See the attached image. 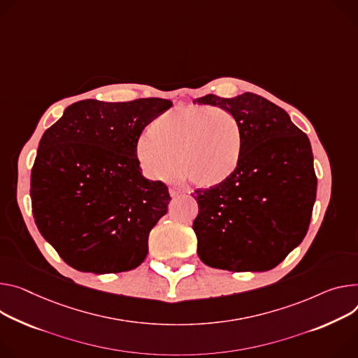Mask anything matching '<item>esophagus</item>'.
Segmentation results:
<instances>
[{
    "mask_svg": "<svg viewBox=\"0 0 358 358\" xmlns=\"http://www.w3.org/2000/svg\"><path fill=\"white\" fill-rule=\"evenodd\" d=\"M181 192H182V191H181L180 188H177V187H171V188H170V196H171V197H178Z\"/></svg>",
    "mask_w": 358,
    "mask_h": 358,
    "instance_id": "esophagus-1",
    "label": "esophagus"
}]
</instances>
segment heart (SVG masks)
Listing matches in <instances>:
<instances>
[{"instance_id": "1", "label": "heart", "mask_w": 358, "mask_h": 358, "mask_svg": "<svg viewBox=\"0 0 358 358\" xmlns=\"http://www.w3.org/2000/svg\"><path fill=\"white\" fill-rule=\"evenodd\" d=\"M147 134L138 140L136 152L152 180H171L181 167L194 185L213 188L233 177L240 166L243 129L227 110L181 106L154 118Z\"/></svg>"}]
</instances>
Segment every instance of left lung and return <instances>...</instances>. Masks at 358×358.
<instances>
[{
  "instance_id": "8db88e82",
  "label": "left lung",
  "mask_w": 358,
  "mask_h": 358,
  "mask_svg": "<svg viewBox=\"0 0 358 358\" xmlns=\"http://www.w3.org/2000/svg\"><path fill=\"white\" fill-rule=\"evenodd\" d=\"M194 103L230 111L243 129L237 171L197 189L192 222L201 262L229 271H268L306 237L317 194L308 137L262 95L208 94Z\"/></svg>"
}]
</instances>
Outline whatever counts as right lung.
<instances>
[{"instance_id":"1","label":"right lung","mask_w":358,"mask_h":358,"mask_svg":"<svg viewBox=\"0 0 358 358\" xmlns=\"http://www.w3.org/2000/svg\"><path fill=\"white\" fill-rule=\"evenodd\" d=\"M164 99L84 100L43 134L31 170V206L41 236L70 267L108 274L138 267L171 197L143 176L137 143L167 111Z\"/></svg>"}]
</instances>
